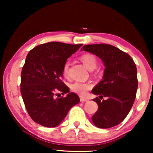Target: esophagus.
I'll list each match as a JSON object with an SVG mask.
<instances>
[{"instance_id":"34e87169","label":"esophagus","mask_w":153,"mask_h":153,"mask_svg":"<svg viewBox=\"0 0 153 153\" xmlns=\"http://www.w3.org/2000/svg\"><path fill=\"white\" fill-rule=\"evenodd\" d=\"M80 101L81 102H87L88 101V99L86 97H80Z\"/></svg>"}]
</instances>
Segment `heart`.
Returning <instances> with one entry per match:
<instances>
[{"instance_id":"b5f03b06","label":"heart","mask_w":153,"mask_h":153,"mask_svg":"<svg viewBox=\"0 0 153 153\" xmlns=\"http://www.w3.org/2000/svg\"><path fill=\"white\" fill-rule=\"evenodd\" d=\"M80 60L83 64L84 65L85 68L88 69L90 70H93L95 68L97 65V58L93 54L91 53H85L81 56ZM68 69L69 64L68 62H65L62 67V74L65 77L68 76ZM92 85L90 83H83V82H76L73 83L71 84L70 88L75 93L80 94L81 95H85L87 93L88 91H89L91 88Z\"/></svg>"}]
</instances>
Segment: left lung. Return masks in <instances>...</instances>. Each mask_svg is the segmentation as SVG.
<instances>
[{
    "instance_id": "8db88e82",
    "label": "left lung",
    "mask_w": 153,
    "mask_h": 153,
    "mask_svg": "<svg viewBox=\"0 0 153 153\" xmlns=\"http://www.w3.org/2000/svg\"><path fill=\"white\" fill-rule=\"evenodd\" d=\"M81 50L98 56L105 66L102 80L92 91L99 96L93 99L98 110L92 121L102 129L116 126L124 120L134 102L138 88L134 62L129 54L106 44L85 45Z\"/></svg>"
}]
</instances>
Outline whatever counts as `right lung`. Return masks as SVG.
<instances>
[{"label": "right lung", "mask_w": 153, "mask_h": 153, "mask_svg": "<svg viewBox=\"0 0 153 153\" xmlns=\"http://www.w3.org/2000/svg\"><path fill=\"white\" fill-rule=\"evenodd\" d=\"M82 45L50 42L31 49L21 76V94L29 116L42 126H58L80 101L62 81V67ZM58 91L66 97H56Z\"/></svg>", "instance_id": "obj_1"}]
</instances>
